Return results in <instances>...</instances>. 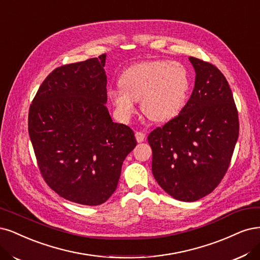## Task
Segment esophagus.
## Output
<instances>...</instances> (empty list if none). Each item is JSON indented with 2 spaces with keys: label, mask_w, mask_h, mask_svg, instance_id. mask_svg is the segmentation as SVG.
Masks as SVG:
<instances>
[{
  "label": "esophagus",
  "mask_w": 260,
  "mask_h": 260,
  "mask_svg": "<svg viewBox=\"0 0 260 260\" xmlns=\"http://www.w3.org/2000/svg\"><path fill=\"white\" fill-rule=\"evenodd\" d=\"M136 139H137V141L139 142V143H141V142H143L145 140V133H143V132H136Z\"/></svg>",
  "instance_id": "esophagus-1"
}]
</instances>
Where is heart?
<instances>
[{
  "label": "heart",
  "mask_w": 260,
  "mask_h": 260,
  "mask_svg": "<svg viewBox=\"0 0 260 260\" xmlns=\"http://www.w3.org/2000/svg\"><path fill=\"white\" fill-rule=\"evenodd\" d=\"M119 85L109 91L116 112L129 120L141 100L143 114L150 120L165 122L182 111L190 89V76L180 62L153 60L124 70Z\"/></svg>",
  "instance_id": "b5f03b06"
}]
</instances>
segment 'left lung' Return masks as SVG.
<instances>
[{
  "mask_svg": "<svg viewBox=\"0 0 260 260\" xmlns=\"http://www.w3.org/2000/svg\"><path fill=\"white\" fill-rule=\"evenodd\" d=\"M192 93L177 116L147 138L155 180L174 199L192 202L211 193L229 168L239 138L238 110L226 77L189 57Z\"/></svg>",
  "mask_w": 260,
  "mask_h": 260,
  "instance_id": "1",
  "label": "left lung"
}]
</instances>
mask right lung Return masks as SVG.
<instances>
[{
  "instance_id": "obj_1",
  "label": "right lung",
  "mask_w": 260,
  "mask_h": 260,
  "mask_svg": "<svg viewBox=\"0 0 260 260\" xmlns=\"http://www.w3.org/2000/svg\"><path fill=\"white\" fill-rule=\"evenodd\" d=\"M106 55L61 66L45 78L29 110V136L45 182L84 205L104 203L136 147L134 132L113 122L107 101Z\"/></svg>"
}]
</instances>
